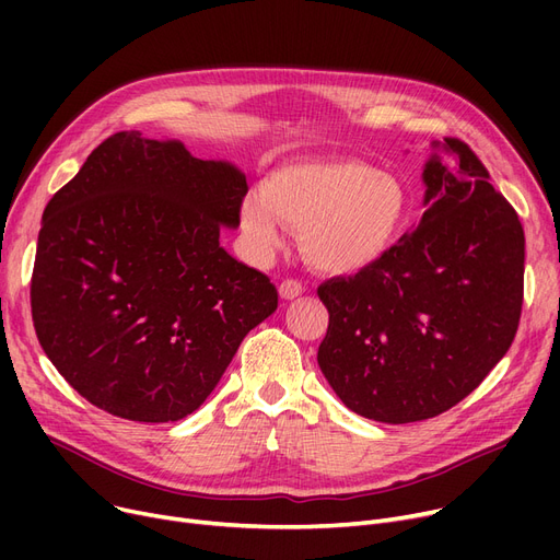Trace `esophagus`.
<instances>
[{
	"label": "esophagus",
	"mask_w": 560,
	"mask_h": 560,
	"mask_svg": "<svg viewBox=\"0 0 560 560\" xmlns=\"http://www.w3.org/2000/svg\"><path fill=\"white\" fill-rule=\"evenodd\" d=\"M304 292V285L298 281V279H285V281H281V285H279V295L283 298V300H295V298H300Z\"/></svg>",
	"instance_id": "obj_1"
}]
</instances>
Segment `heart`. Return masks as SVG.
Here are the masks:
<instances>
[{"label":"heart","mask_w":560,"mask_h":560,"mask_svg":"<svg viewBox=\"0 0 560 560\" xmlns=\"http://www.w3.org/2000/svg\"><path fill=\"white\" fill-rule=\"evenodd\" d=\"M410 197L393 172L354 159H304L275 167L262 192H249L241 222L258 254L285 243V224L302 231L313 268L354 275L386 258L406 231Z\"/></svg>","instance_id":"heart-1"}]
</instances>
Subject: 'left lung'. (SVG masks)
Masks as SVG:
<instances>
[{"instance_id": "left-lung-1", "label": "left lung", "mask_w": 560, "mask_h": 560, "mask_svg": "<svg viewBox=\"0 0 560 560\" xmlns=\"http://www.w3.org/2000/svg\"><path fill=\"white\" fill-rule=\"evenodd\" d=\"M431 147L418 229L368 270L317 288L329 308L322 374L349 410L386 424L429 420L465 399L504 359L522 313L515 209L465 142Z\"/></svg>"}]
</instances>
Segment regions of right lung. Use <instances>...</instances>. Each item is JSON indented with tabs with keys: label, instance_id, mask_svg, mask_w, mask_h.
Masks as SVG:
<instances>
[{
	"label": "right lung",
	"instance_id": "add662e5",
	"mask_svg": "<svg viewBox=\"0 0 560 560\" xmlns=\"http://www.w3.org/2000/svg\"><path fill=\"white\" fill-rule=\"evenodd\" d=\"M245 174L179 140L106 138L43 213L32 315L54 368L93 406L176 422L213 393L277 288L220 247Z\"/></svg>",
	"mask_w": 560,
	"mask_h": 560
}]
</instances>
